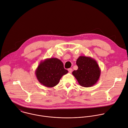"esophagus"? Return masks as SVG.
Instances as JSON below:
<instances>
[{"label": "esophagus", "mask_w": 128, "mask_h": 128, "mask_svg": "<svg viewBox=\"0 0 128 128\" xmlns=\"http://www.w3.org/2000/svg\"><path fill=\"white\" fill-rule=\"evenodd\" d=\"M68 70L69 72L71 73L72 72V68H69V69H68Z\"/></svg>", "instance_id": "esophagus-1"}]
</instances>
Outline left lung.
<instances>
[{
  "instance_id": "1",
  "label": "left lung",
  "mask_w": 128,
  "mask_h": 128,
  "mask_svg": "<svg viewBox=\"0 0 128 128\" xmlns=\"http://www.w3.org/2000/svg\"><path fill=\"white\" fill-rule=\"evenodd\" d=\"M78 67L72 72L80 86L89 88L96 84L100 77L101 70L96 61L90 57L80 56L76 61Z\"/></svg>"
}]
</instances>
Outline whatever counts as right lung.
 <instances>
[{
	"label": "right lung",
	"mask_w": 128,
	"mask_h": 128,
	"mask_svg": "<svg viewBox=\"0 0 128 128\" xmlns=\"http://www.w3.org/2000/svg\"><path fill=\"white\" fill-rule=\"evenodd\" d=\"M68 72L62 62L56 58L41 61L35 71L39 82L47 88H53L58 84L61 77Z\"/></svg>",
	"instance_id": "obj_1"
}]
</instances>
